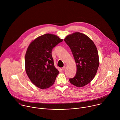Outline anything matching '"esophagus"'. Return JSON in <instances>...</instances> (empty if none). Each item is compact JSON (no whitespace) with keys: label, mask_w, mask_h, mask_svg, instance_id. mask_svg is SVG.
<instances>
[{"label":"esophagus","mask_w":120,"mask_h":120,"mask_svg":"<svg viewBox=\"0 0 120 120\" xmlns=\"http://www.w3.org/2000/svg\"><path fill=\"white\" fill-rule=\"evenodd\" d=\"M65 66H64L63 67H62V70L63 71H64V70H65Z\"/></svg>","instance_id":"esophagus-1"}]
</instances>
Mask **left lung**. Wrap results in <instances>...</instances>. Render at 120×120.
I'll return each mask as SVG.
<instances>
[{"instance_id": "1", "label": "left lung", "mask_w": 120, "mask_h": 120, "mask_svg": "<svg viewBox=\"0 0 120 120\" xmlns=\"http://www.w3.org/2000/svg\"><path fill=\"white\" fill-rule=\"evenodd\" d=\"M70 48L76 64V74L70 82L78 87H83L93 80L99 65L97 48L86 35L75 32L64 39Z\"/></svg>"}]
</instances>
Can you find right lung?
I'll return each mask as SVG.
<instances>
[{"label":"right lung","mask_w":120,"mask_h":120,"mask_svg":"<svg viewBox=\"0 0 120 120\" xmlns=\"http://www.w3.org/2000/svg\"><path fill=\"white\" fill-rule=\"evenodd\" d=\"M62 41L57 36L48 33L38 37L29 45L25 55V69L37 87L45 89L54 83L59 72L54 66L52 51Z\"/></svg>","instance_id":"add662e5"}]
</instances>
